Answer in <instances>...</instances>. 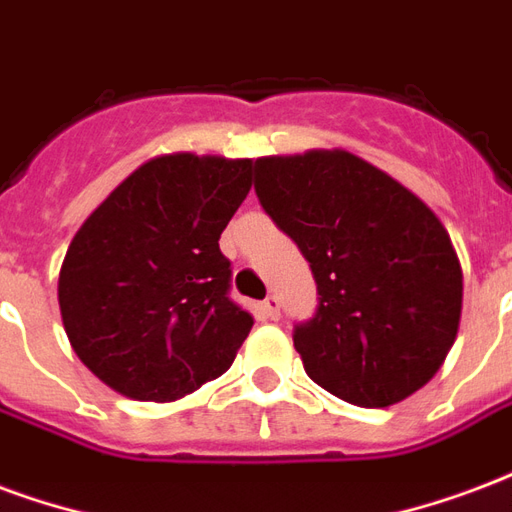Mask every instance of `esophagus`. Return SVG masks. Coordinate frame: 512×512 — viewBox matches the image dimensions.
Masks as SVG:
<instances>
[{
	"label": "esophagus",
	"instance_id": "1",
	"mask_svg": "<svg viewBox=\"0 0 512 512\" xmlns=\"http://www.w3.org/2000/svg\"><path fill=\"white\" fill-rule=\"evenodd\" d=\"M260 314H263V320H279V298L268 295L266 301L260 304Z\"/></svg>",
	"mask_w": 512,
	"mask_h": 512
}]
</instances>
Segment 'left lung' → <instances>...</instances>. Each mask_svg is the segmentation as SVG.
Returning <instances> with one entry per match:
<instances>
[{"instance_id":"obj_1","label":"left lung","mask_w":512,"mask_h":512,"mask_svg":"<svg viewBox=\"0 0 512 512\" xmlns=\"http://www.w3.org/2000/svg\"><path fill=\"white\" fill-rule=\"evenodd\" d=\"M255 192L317 282V309L293 328L306 374L358 407L423 388L456 342L464 290L434 211L347 151L263 157Z\"/></svg>"}]
</instances>
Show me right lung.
Instances as JSON below:
<instances>
[{
    "label": "right lung",
    "mask_w": 512,
    "mask_h": 512,
    "mask_svg": "<svg viewBox=\"0 0 512 512\" xmlns=\"http://www.w3.org/2000/svg\"><path fill=\"white\" fill-rule=\"evenodd\" d=\"M249 187L252 160L168 154L75 233L59 274L62 323L113 391L176 401L230 369L255 320L230 298L219 236Z\"/></svg>",
    "instance_id": "obj_1"
}]
</instances>
